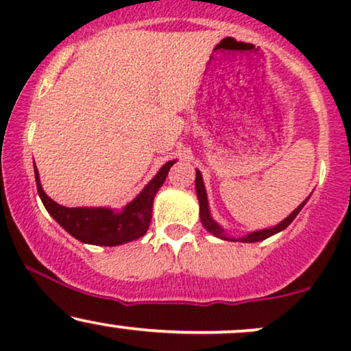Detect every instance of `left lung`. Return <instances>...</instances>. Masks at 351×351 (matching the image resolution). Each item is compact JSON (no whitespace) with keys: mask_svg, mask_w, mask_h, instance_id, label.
<instances>
[{"mask_svg":"<svg viewBox=\"0 0 351 351\" xmlns=\"http://www.w3.org/2000/svg\"><path fill=\"white\" fill-rule=\"evenodd\" d=\"M196 196H198V201H199V219H201V224H203L204 229H206L208 232H211L213 236L219 237V239L223 241H237V243H259V241H264L267 239V237H271L274 234H277V232L284 231L285 228L289 226V224L292 223L293 219H295V216L299 215L302 211V208L305 206V203L310 199L305 198L302 203L297 206L293 211L285 219H282L279 224H276V226L272 228H265V229H259V231H252V232H247V234L244 236H239V237H234V236H229L228 231L221 226L219 223H216L215 217L211 216V209H209V203H208V193H206V188H204V181H203V175H201L199 170H196Z\"/></svg>","mask_w":351,"mask_h":351,"instance_id":"8db88e82","label":"left lung"}]
</instances>
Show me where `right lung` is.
Here are the masks:
<instances>
[{
	"label": "right lung",
	"mask_w": 351,
	"mask_h": 351,
	"mask_svg": "<svg viewBox=\"0 0 351 351\" xmlns=\"http://www.w3.org/2000/svg\"><path fill=\"white\" fill-rule=\"evenodd\" d=\"M178 160H170L160 168L153 178L145 184V188L130 203L122 209H112L106 206L97 208H66L56 203L44 193L39 171L34 165L36 186L44 208L75 239L80 243L94 245H120L130 241L140 239L152 221L153 199L158 189L167 180L168 171Z\"/></svg>",
	"instance_id": "1"
}]
</instances>
